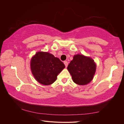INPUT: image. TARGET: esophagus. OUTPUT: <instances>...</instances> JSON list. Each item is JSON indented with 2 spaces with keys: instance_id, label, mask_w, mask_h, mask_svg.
<instances>
[{
  "instance_id": "1",
  "label": "esophagus",
  "mask_w": 124,
  "mask_h": 124,
  "mask_svg": "<svg viewBox=\"0 0 124 124\" xmlns=\"http://www.w3.org/2000/svg\"><path fill=\"white\" fill-rule=\"evenodd\" d=\"M63 63H64V64H65V65L66 67L67 68V66H68V62H67V61H65L64 62H63Z\"/></svg>"
}]
</instances>
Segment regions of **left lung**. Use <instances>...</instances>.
<instances>
[{
  "label": "left lung",
  "mask_w": 124,
  "mask_h": 124,
  "mask_svg": "<svg viewBox=\"0 0 124 124\" xmlns=\"http://www.w3.org/2000/svg\"><path fill=\"white\" fill-rule=\"evenodd\" d=\"M96 69L93 59L80 54L74 55L67 67L73 81L80 85L87 84L93 80Z\"/></svg>",
  "instance_id": "8db88e82"
}]
</instances>
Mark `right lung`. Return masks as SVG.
<instances>
[{"label": "right lung", "instance_id": "obj_1", "mask_svg": "<svg viewBox=\"0 0 124 124\" xmlns=\"http://www.w3.org/2000/svg\"><path fill=\"white\" fill-rule=\"evenodd\" d=\"M31 67L36 80L43 85H48L56 80L58 74L65 68V66L53 55L39 52L32 58Z\"/></svg>", "mask_w": 124, "mask_h": 124}]
</instances>
